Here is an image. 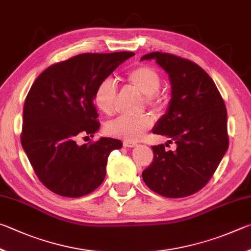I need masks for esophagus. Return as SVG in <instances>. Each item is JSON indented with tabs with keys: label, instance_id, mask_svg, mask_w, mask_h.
Segmentation results:
<instances>
[{
	"label": "esophagus",
	"instance_id": "obj_1",
	"mask_svg": "<svg viewBox=\"0 0 251 251\" xmlns=\"http://www.w3.org/2000/svg\"><path fill=\"white\" fill-rule=\"evenodd\" d=\"M123 146L126 148H134L137 147V143L133 141H129V140H125V141H123Z\"/></svg>",
	"mask_w": 251,
	"mask_h": 251
}]
</instances>
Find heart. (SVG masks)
Returning a JSON list of instances; mask_svg holds the SVG:
<instances>
[{
    "label": "heart",
    "mask_w": 251,
    "mask_h": 251,
    "mask_svg": "<svg viewBox=\"0 0 251 251\" xmlns=\"http://www.w3.org/2000/svg\"><path fill=\"white\" fill-rule=\"evenodd\" d=\"M134 89L144 95L146 103L156 111H161L165 107L164 96L160 94L162 83L161 75L156 69L148 65H140L131 69L126 76ZM117 86L111 78H104L96 87L94 92V103L101 112L111 114L114 110ZM153 119L149 114L139 117H118L109 121L104 126L105 133L110 137H116L129 141H137L151 128Z\"/></svg>",
    "instance_id": "b5f03b06"
}]
</instances>
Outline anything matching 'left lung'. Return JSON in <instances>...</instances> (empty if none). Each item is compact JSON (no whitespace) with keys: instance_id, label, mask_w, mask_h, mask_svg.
I'll list each match as a JSON object with an SVG mask.
<instances>
[{"instance_id":"obj_1","label":"left lung","mask_w":251,"mask_h":251,"mask_svg":"<svg viewBox=\"0 0 251 251\" xmlns=\"http://www.w3.org/2000/svg\"><path fill=\"white\" fill-rule=\"evenodd\" d=\"M150 59L169 74L172 86L168 110L152 132L170 138L176 149L153 146L154 159L142 178L149 188L168 199L190 196L208 183L227 151L226 105L213 79L197 64L160 51L141 57Z\"/></svg>"}]
</instances>
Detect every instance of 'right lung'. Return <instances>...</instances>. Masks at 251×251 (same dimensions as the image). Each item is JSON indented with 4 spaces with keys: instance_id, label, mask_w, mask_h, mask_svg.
Instances as JSON below:
<instances>
[{
    "instance_id": "1",
    "label": "right lung",
    "mask_w": 251,
    "mask_h": 251,
    "mask_svg": "<svg viewBox=\"0 0 251 251\" xmlns=\"http://www.w3.org/2000/svg\"><path fill=\"white\" fill-rule=\"evenodd\" d=\"M132 51L80 54L50 66L36 78L25 99L21 143L44 185L55 194L80 197L105 176L111 151L120 140L101 138L82 146L100 128L94 92L102 79L132 57Z\"/></svg>"
}]
</instances>
